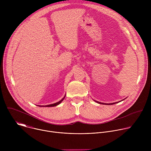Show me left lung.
I'll return each instance as SVG.
<instances>
[{
    "label": "left lung",
    "instance_id": "1",
    "mask_svg": "<svg viewBox=\"0 0 151 151\" xmlns=\"http://www.w3.org/2000/svg\"><path fill=\"white\" fill-rule=\"evenodd\" d=\"M96 101V102H97V103H100V102L97 101ZM117 103H118V102H117ZM115 103H116H116H111V104H115Z\"/></svg>",
    "mask_w": 151,
    "mask_h": 151
}]
</instances>
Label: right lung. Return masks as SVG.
Wrapping results in <instances>:
<instances>
[{"label": "right lung", "mask_w": 151, "mask_h": 151, "mask_svg": "<svg viewBox=\"0 0 151 151\" xmlns=\"http://www.w3.org/2000/svg\"><path fill=\"white\" fill-rule=\"evenodd\" d=\"M65 97H66V95H65V96H64L60 101H58V102H57V103H53V104H51L47 105V106H45V107H53V106H56L58 105V104H60V103H61V101L64 99V98H65Z\"/></svg>", "instance_id": "obj_1"}]
</instances>
